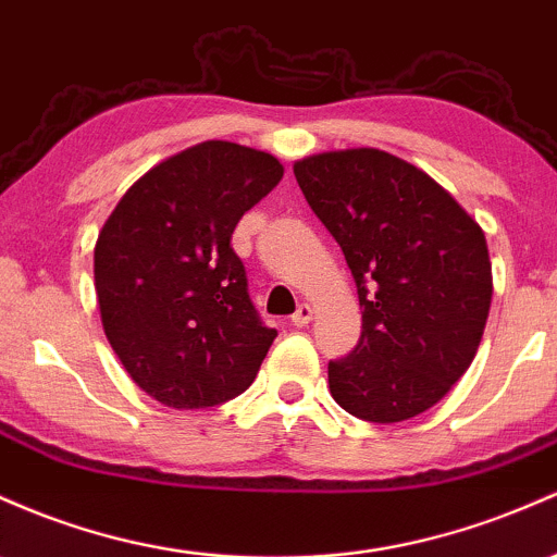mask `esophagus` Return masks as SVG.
Returning <instances> with one entry per match:
<instances>
[{
	"label": "esophagus",
	"instance_id": "obj_1",
	"mask_svg": "<svg viewBox=\"0 0 557 557\" xmlns=\"http://www.w3.org/2000/svg\"><path fill=\"white\" fill-rule=\"evenodd\" d=\"M311 317H314V309H311L309 304H301V307L296 309V314L290 317V322H293V325H296V327H307L309 322H311Z\"/></svg>",
	"mask_w": 557,
	"mask_h": 557
}]
</instances>
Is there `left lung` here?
I'll use <instances>...</instances> for the list:
<instances>
[{
	"instance_id": "1",
	"label": "left lung",
	"mask_w": 557,
	"mask_h": 557,
	"mask_svg": "<svg viewBox=\"0 0 557 557\" xmlns=\"http://www.w3.org/2000/svg\"><path fill=\"white\" fill-rule=\"evenodd\" d=\"M357 283L362 335L327 364L330 394L354 418L401 423L466 375L492 307L484 230L438 182L375 148L293 166Z\"/></svg>"
}]
</instances>
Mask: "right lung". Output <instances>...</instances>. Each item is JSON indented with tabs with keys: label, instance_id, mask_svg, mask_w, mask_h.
Wrapping results in <instances>:
<instances>
[{
	"label": "right lung",
	"instance_id": "right-lung-1",
	"mask_svg": "<svg viewBox=\"0 0 557 557\" xmlns=\"http://www.w3.org/2000/svg\"><path fill=\"white\" fill-rule=\"evenodd\" d=\"M264 150L209 139L139 176L102 224L95 290L115 357L161 405L203 409L253 383L277 330L250 304L232 232L277 182Z\"/></svg>",
	"mask_w": 557,
	"mask_h": 557
}]
</instances>
